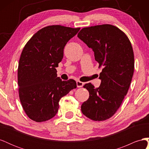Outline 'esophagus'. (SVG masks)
<instances>
[{
	"instance_id": "34e87169",
	"label": "esophagus",
	"mask_w": 149,
	"mask_h": 149,
	"mask_svg": "<svg viewBox=\"0 0 149 149\" xmlns=\"http://www.w3.org/2000/svg\"><path fill=\"white\" fill-rule=\"evenodd\" d=\"M76 85H77L78 88H81V87L83 86L84 83L83 82H81V81H78L76 82Z\"/></svg>"
}]
</instances>
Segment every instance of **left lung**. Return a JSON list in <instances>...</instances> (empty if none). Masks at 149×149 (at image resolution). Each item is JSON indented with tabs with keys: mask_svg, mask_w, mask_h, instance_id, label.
I'll return each instance as SVG.
<instances>
[{
	"mask_svg": "<svg viewBox=\"0 0 149 149\" xmlns=\"http://www.w3.org/2000/svg\"><path fill=\"white\" fill-rule=\"evenodd\" d=\"M78 37L91 48L94 58L102 66L100 87L91 83L84 88L89 93L81 108L83 114L96 121L109 119L118 111L127 93L134 70L131 43L116 26L104 24L83 28Z\"/></svg>",
	"mask_w": 149,
	"mask_h": 149,
	"instance_id": "left-lung-1",
	"label": "left lung"
}]
</instances>
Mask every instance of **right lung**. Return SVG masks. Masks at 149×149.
<instances>
[{
  "label": "right lung",
  "mask_w": 149,
  "mask_h": 149,
  "mask_svg": "<svg viewBox=\"0 0 149 149\" xmlns=\"http://www.w3.org/2000/svg\"><path fill=\"white\" fill-rule=\"evenodd\" d=\"M79 30L46 26L35 33L22 50L17 73L19 97L31 120L41 123L53 118L60 99L76 88L74 80L57 77L56 68L63 58L66 44Z\"/></svg>",
  "instance_id": "1"
}]
</instances>
